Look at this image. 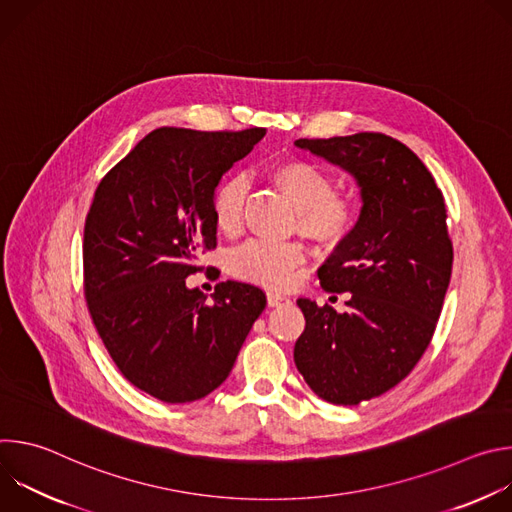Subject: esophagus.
Masks as SVG:
<instances>
[{"mask_svg": "<svg viewBox=\"0 0 512 512\" xmlns=\"http://www.w3.org/2000/svg\"><path fill=\"white\" fill-rule=\"evenodd\" d=\"M285 302V298L281 296V294H277V291H267V304L271 306V308H277V306H281Z\"/></svg>", "mask_w": 512, "mask_h": 512, "instance_id": "esophagus-1", "label": "esophagus"}]
</instances>
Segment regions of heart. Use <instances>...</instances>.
I'll return each instance as SVG.
<instances>
[{"mask_svg": "<svg viewBox=\"0 0 512 512\" xmlns=\"http://www.w3.org/2000/svg\"><path fill=\"white\" fill-rule=\"evenodd\" d=\"M271 182L298 206L300 231L320 245L334 247L346 241L358 225L360 204L348 192L334 190V178L322 166L304 158H283L267 170ZM249 184L243 176L231 174L218 182L210 196L214 225L221 233H235L243 223ZM304 261V247L251 239L229 257L233 275L283 287Z\"/></svg>", "mask_w": 512, "mask_h": 512, "instance_id": "b5f03b06", "label": "heart"}]
</instances>
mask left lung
Returning a JSON list of instances; mask_svg holds the SVG:
<instances>
[{"label":"left lung","mask_w":512,"mask_h":512,"mask_svg":"<svg viewBox=\"0 0 512 512\" xmlns=\"http://www.w3.org/2000/svg\"><path fill=\"white\" fill-rule=\"evenodd\" d=\"M296 145L348 170L360 186L356 229L318 269L326 291H350L348 310L300 298L306 330L294 348L318 397L358 405L399 385L431 342L454 263L448 206L425 164L385 133Z\"/></svg>","instance_id":"8db88e82"}]
</instances>
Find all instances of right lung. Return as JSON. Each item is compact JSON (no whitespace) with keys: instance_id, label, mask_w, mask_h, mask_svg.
Segmentation results:
<instances>
[{"instance_id":"add662e5","label":"right lung","mask_w":512,"mask_h":512,"mask_svg":"<svg viewBox=\"0 0 512 512\" xmlns=\"http://www.w3.org/2000/svg\"><path fill=\"white\" fill-rule=\"evenodd\" d=\"M265 127L145 135L99 182L85 221L83 275L91 320L119 373L164 403L221 385L259 314L263 289L221 281L212 302L186 277L216 249L210 196Z\"/></svg>"}]
</instances>
